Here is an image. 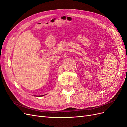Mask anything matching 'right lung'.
Segmentation results:
<instances>
[{"label":"right lung","mask_w":127,"mask_h":127,"mask_svg":"<svg viewBox=\"0 0 127 127\" xmlns=\"http://www.w3.org/2000/svg\"><path fill=\"white\" fill-rule=\"evenodd\" d=\"M44 95H42V96H44Z\"/></svg>","instance_id":"1"}]
</instances>
